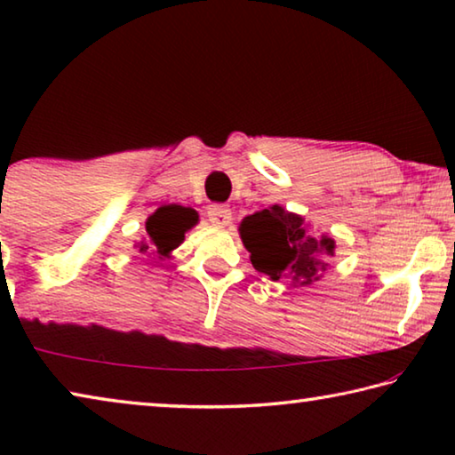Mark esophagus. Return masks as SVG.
Instances as JSON below:
<instances>
[{"label":"esophagus","mask_w":455,"mask_h":455,"mask_svg":"<svg viewBox=\"0 0 455 455\" xmlns=\"http://www.w3.org/2000/svg\"><path fill=\"white\" fill-rule=\"evenodd\" d=\"M207 218H209V221L213 223V226L223 228V226H228L229 221H232V212H229L228 205L213 204V205L207 207Z\"/></svg>","instance_id":"esophagus-1"}]
</instances>
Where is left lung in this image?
Listing matches in <instances>:
<instances>
[{"instance_id": "obj_1", "label": "left lung", "mask_w": 455, "mask_h": 455, "mask_svg": "<svg viewBox=\"0 0 455 455\" xmlns=\"http://www.w3.org/2000/svg\"><path fill=\"white\" fill-rule=\"evenodd\" d=\"M240 235L250 251L251 267L270 278H292L300 284L317 281L327 264L319 256H333L330 235L313 237L303 218L272 205L243 218Z\"/></svg>"}]
</instances>
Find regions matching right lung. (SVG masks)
Masks as SVG:
<instances>
[{
    "label": "right lung",
    "mask_w": 455,
    "mask_h": 455,
    "mask_svg": "<svg viewBox=\"0 0 455 455\" xmlns=\"http://www.w3.org/2000/svg\"><path fill=\"white\" fill-rule=\"evenodd\" d=\"M197 223L193 209L180 205H164L156 209L146 221V232L150 242L140 243V251L156 250L160 256H169V251L185 240V232Z\"/></svg>",
    "instance_id": "right-lung-1"
}]
</instances>
